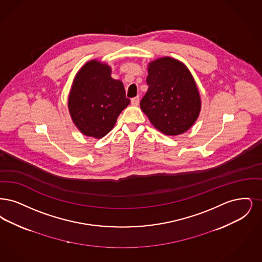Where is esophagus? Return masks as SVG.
I'll use <instances>...</instances> for the list:
<instances>
[{"instance_id": "esophagus-1", "label": "esophagus", "mask_w": 262, "mask_h": 262, "mask_svg": "<svg viewBox=\"0 0 262 262\" xmlns=\"http://www.w3.org/2000/svg\"><path fill=\"white\" fill-rule=\"evenodd\" d=\"M139 102H140V98H139V97H135V98H132V99H131L132 105H138Z\"/></svg>"}]
</instances>
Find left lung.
I'll list each match as a JSON object with an SVG mask.
<instances>
[{
  "instance_id": "1",
  "label": "left lung",
  "mask_w": 262,
  "mask_h": 262,
  "mask_svg": "<svg viewBox=\"0 0 262 262\" xmlns=\"http://www.w3.org/2000/svg\"><path fill=\"white\" fill-rule=\"evenodd\" d=\"M148 91L140 106L164 135L189 130L201 112V97L189 69L181 61L165 57L148 63Z\"/></svg>"
}]
</instances>
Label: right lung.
Listing matches in <instances>:
<instances>
[{
	"mask_svg": "<svg viewBox=\"0 0 262 262\" xmlns=\"http://www.w3.org/2000/svg\"><path fill=\"white\" fill-rule=\"evenodd\" d=\"M101 61H88L76 74L69 97L71 118L81 133L101 139L114 128L120 113L130 103L120 80Z\"/></svg>",
	"mask_w": 262,
	"mask_h": 262,
	"instance_id": "add662e5",
	"label": "right lung"
}]
</instances>
